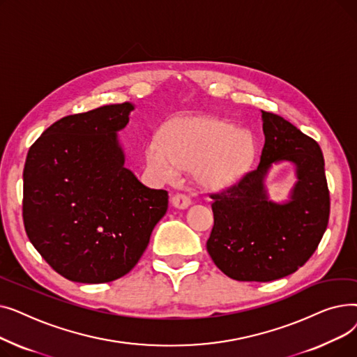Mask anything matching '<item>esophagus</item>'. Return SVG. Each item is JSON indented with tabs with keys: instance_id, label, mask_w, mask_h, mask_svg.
Instances as JSON below:
<instances>
[{
	"instance_id": "1",
	"label": "esophagus",
	"mask_w": 357,
	"mask_h": 357,
	"mask_svg": "<svg viewBox=\"0 0 357 357\" xmlns=\"http://www.w3.org/2000/svg\"><path fill=\"white\" fill-rule=\"evenodd\" d=\"M191 198L186 195V194H175L174 197H172V204H174V207H176V208H186V207H190L191 205Z\"/></svg>"
}]
</instances>
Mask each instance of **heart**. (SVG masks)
Returning <instances> with one entry per match:
<instances>
[{
  "mask_svg": "<svg viewBox=\"0 0 357 357\" xmlns=\"http://www.w3.org/2000/svg\"><path fill=\"white\" fill-rule=\"evenodd\" d=\"M255 155L249 135L215 120H174L147 150V163L158 175L175 178L179 167L198 165L199 178L214 185L231 182L246 171Z\"/></svg>",
  "mask_w": 357,
  "mask_h": 357,
  "instance_id": "obj_1",
  "label": "heart"
}]
</instances>
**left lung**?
<instances>
[{"label":"left lung","instance_id":"8db88e82","mask_svg":"<svg viewBox=\"0 0 357 357\" xmlns=\"http://www.w3.org/2000/svg\"><path fill=\"white\" fill-rule=\"evenodd\" d=\"M265 144L259 165L210 194L214 227L207 250L236 280L269 282L305 265L320 245L330 217V191L318 143L273 112L261 111ZM291 160L298 182L291 201H267L263 178L270 165Z\"/></svg>","mask_w":357,"mask_h":357}]
</instances>
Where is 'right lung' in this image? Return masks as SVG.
<instances>
[{"label":"right lung","mask_w":357,"mask_h":357,"mask_svg":"<svg viewBox=\"0 0 357 357\" xmlns=\"http://www.w3.org/2000/svg\"><path fill=\"white\" fill-rule=\"evenodd\" d=\"M131 109L124 102L66 116L27 153V237L53 271L73 282L104 284L128 273L167 211V192L147 188L124 167L116 131Z\"/></svg>","instance_id":"right-lung-1"}]
</instances>
